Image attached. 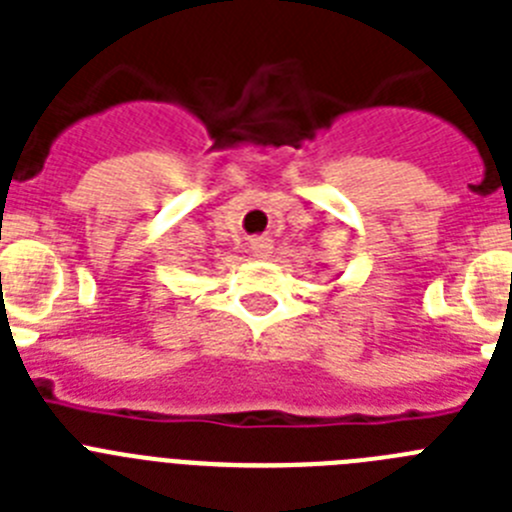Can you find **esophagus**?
Returning a JSON list of instances; mask_svg holds the SVG:
<instances>
[{"label":"esophagus","mask_w":512,"mask_h":512,"mask_svg":"<svg viewBox=\"0 0 512 512\" xmlns=\"http://www.w3.org/2000/svg\"><path fill=\"white\" fill-rule=\"evenodd\" d=\"M271 251H274V243H271L269 238H261V241H253V243H251V253H253V256H256V259H259V261L269 259Z\"/></svg>","instance_id":"34e87169"}]
</instances>
